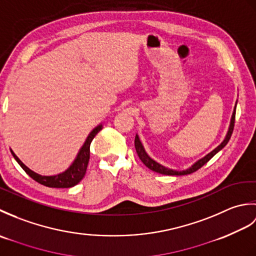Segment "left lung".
<instances>
[{
	"label": "left lung",
	"mask_w": 256,
	"mask_h": 256,
	"mask_svg": "<svg viewBox=\"0 0 256 256\" xmlns=\"http://www.w3.org/2000/svg\"><path fill=\"white\" fill-rule=\"evenodd\" d=\"M236 108H236H234V112H233L232 118H231V123H230V126H229V131H228L226 136L224 142H222V143L218 146V148L212 150L211 153H209L208 155L204 156V158H201L200 160H198L197 162H196V164H194L192 167L188 168V170H182V172L170 170V168L162 166V165L158 164V162H156L154 160H152L148 154H146V152H145V150H144V148H143V145H142V143H140V140L138 136L136 135V136H135L134 143H135V150H136V153H138V157H140V160H142L143 164H144L146 167H148V168H150V170L156 172H158V174H162V175H168V176H175V175H176V176H180V175H188V174H192V172H197V170H199V168H201L204 164H206V162H208L212 158V157H214L216 153H218L219 150H221L222 148H224V146L228 144V142H229V140H230L231 135H232V133H233V128H234Z\"/></svg>",
	"instance_id": "8db88e82"
}]
</instances>
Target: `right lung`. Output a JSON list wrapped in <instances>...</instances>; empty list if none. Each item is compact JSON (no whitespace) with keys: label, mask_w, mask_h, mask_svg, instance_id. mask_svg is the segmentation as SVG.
Masks as SVG:
<instances>
[{"label":"right lung","mask_w":256,"mask_h":256,"mask_svg":"<svg viewBox=\"0 0 256 256\" xmlns=\"http://www.w3.org/2000/svg\"><path fill=\"white\" fill-rule=\"evenodd\" d=\"M101 130H102V125H99V126H96L94 130V131H92L89 134V136L86 138L84 146L81 148L80 152L78 153L77 158L74 160V162H72V165L70 166L66 172H64L62 174H58V175H56V176L38 175V174L30 170L28 167H26L23 164V162L20 160L18 157L13 153V152H12V155L14 156V158L16 160V162H18L20 166L25 170L27 175H28L30 178L34 179V180L37 182L38 184H44V186L50 187V188H70V187H74L78 182H80L81 179H82L86 175V167H88L89 160H90V144L92 142V140L94 138L96 135L99 133Z\"/></svg>","instance_id":"add662e5"}]
</instances>
